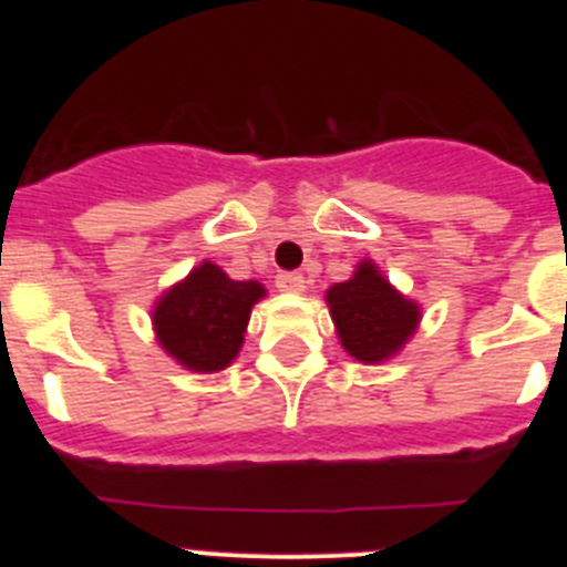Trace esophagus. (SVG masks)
<instances>
[{
    "instance_id": "obj_1",
    "label": "esophagus",
    "mask_w": 567,
    "mask_h": 567,
    "mask_svg": "<svg viewBox=\"0 0 567 567\" xmlns=\"http://www.w3.org/2000/svg\"><path fill=\"white\" fill-rule=\"evenodd\" d=\"M303 275L300 272H278L275 275V287L278 292H303Z\"/></svg>"
}]
</instances>
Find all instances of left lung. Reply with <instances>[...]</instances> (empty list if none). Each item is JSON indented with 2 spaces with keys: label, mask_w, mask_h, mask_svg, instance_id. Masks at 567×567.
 <instances>
[{
  "label": "left lung",
  "mask_w": 567,
  "mask_h": 567,
  "mask_svg": "<svg viewBox=\"0 0 567 567\" xmlns=\"http://www.w3.org/2000/svg\"><path fill=\"white\" fill-rule=\"evenodd\" d=\"M338 338L352 358L380 363L412 338L420 309L392 289L372 260H363L354 278L327 292Z\"/></svg>",
  "instance_id": "obj_1"
}]
</instances>
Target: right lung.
<instances>
[{"label": "right lung", "instance_id": "right-lung-1", "mask_svg": "<svg viewBox=\"0 0 567 567\" xmlns=\"http://www.w3.org/2000/svg\"><path fill=\"white\" fill-rule=\"evenodd\" d=\"M258 298H264L258 280H233L204 260L158 300L153 312L158 343L193 372H221L244 343Z\"/></svg>", "mask_w": 567, "mask_h": 567}]
</instances>
